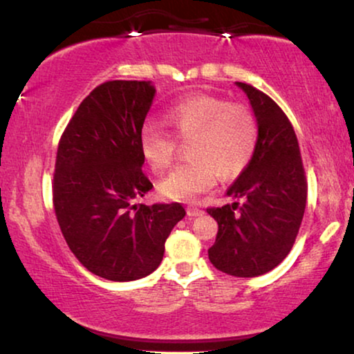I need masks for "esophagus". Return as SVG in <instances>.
<instances>
[{
  "mask_svg": "<svg viewBox=\"0 0 354 354\" xmlns=\"http://www.w3.org/2000/svg\"><path fill=\"white\" fill-rule=\"evenodd\" d=\"M187 214L190 216V217H198V216L205 214V211L198 209V207H195V206H188V207H187Z\"/></svg>",
  "mask_w": 354,
  "mask_h": 354,
  "instance_id": "34e87169",
  "label": "esophagus"
}]
</instances>
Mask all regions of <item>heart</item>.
I'll list each match as a JSON object with an SVG mask.
<instances>
[{
	"instance_id": "obj_1",
	"label": "heart",
	"mask_w": 354,
	"mask_h": 354,
	"mask_svg": "<svg viewBox=\"0 0 354 354\" xmlns=\"http://www.w3.org/2000/svg\"><path fill=\"white\" fill-rule=\"evenodd\" d=\"M164 124L178 142H190L187 158L158 183L159 195L174 201H190L209 190L217 180L236 177L248 167L258 145V122L250 108L214 95L196 93L172 104L162 114ZM162 130L143 127L138 149L153 172L171 166L176 142Z\"/></svg>"
}]
</instances>
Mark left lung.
Segmentation results:
<instances>
[{"label": "left lung", "instance_id": "1", "mask_svg": "<svg viewBox=\"0 0 354 354\" xmlns=\"http://www.w3.org/2000/svg\"><path fill=\"white\" fill-rule=\"evenodd\" d=\"M235 84L250 100L258 145L248 167L227 190V196L243 203L207 209L219 225L207 254L222 272L258 277L292 250L306 207L308 183L298 138L283 111L254 86Z\"/></svg>", "mask_w": 354, "mask_h": 354}]
</instances>
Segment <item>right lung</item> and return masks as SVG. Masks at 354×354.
<instances>
[{"instance_id":"add662e5","label":"right lung","mask_w":354,"mask_h":354,"mask_svg":"<svg viewBox=\"0 0 354 354\" xmlns=\"http://www.w3.org/2000/svg\"><path fill=\"white\" fill-rule=\"evenodd\" d=\"M154 93L151 82H104L82 101L57 147V224L82 266L114 282L158 269L169 234L185 216L180 203L137 205L153 188L138 135Z\"/></svg>"}]
</instances>
